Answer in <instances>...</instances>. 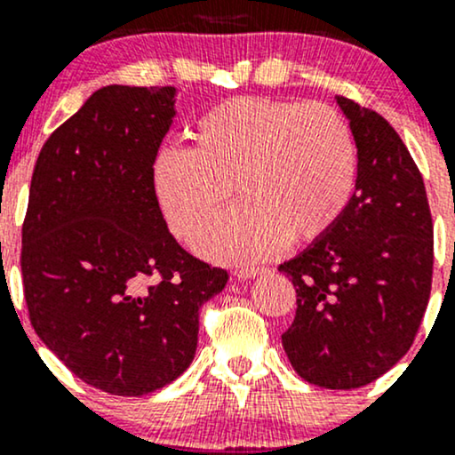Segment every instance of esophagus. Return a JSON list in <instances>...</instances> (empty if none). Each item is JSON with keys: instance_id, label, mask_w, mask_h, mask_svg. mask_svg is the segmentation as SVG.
Listing matches in <instances>:
<instances>
[{"instance_id": "esophagus-1", "label": "esophagus", "mask_w": 455, "mask_h": 455, "mask_svg": "<svg viewBox=\"0 0 455 455\" xmlns=\"http://www.w3.org/2000/svg\"><path fill=\"white\" fill-rule=\"evenodd\" d=\"M263 274V267H237L235 269V275L239 280H250V278H257V275Z\"/></svg>"}]
</instances>
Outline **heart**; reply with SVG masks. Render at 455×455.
Instances as JSON below:
<instances>
[{
    "mask_svg": "<svg viewBox=\"0 0 455 455\" xmlns=\"http://www.w3.org/2000/svg\"><path fill=\"white\" fill-rule=\"evenodd\" d=\"M190 149L164 148L151 162V188L171 231L192 243L231 196L228 212L198 252L250 263L284 243L323 237L355 188L357 149L347 119L325 104L242 96L192 124Z\"/></svg>",
    "mask_w": 455,
    "mask_h": 455,
    "instance_id": "obj_1",
    "label": "heart"
}]
</instances>
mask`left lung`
<instances>
[{
	"label": "left lung",
	"mask_w": 455,
	"mask_h": 455,
	"mask_svg": "<svg viewBox=\"0 0 455 455\" xmlns=\"http://www.w3.org/2000/svg\"><path fill=\"white\" fill-rule=\"evenodd\" d=\"M357 145L347 210L280 265L297 310L282 333L295 372L325 389H357L404 357L432 289L435 228L424 177L377 111L336 96Z\"/></svg>",
	"instance_id": "obj_1"
}]
</instances>
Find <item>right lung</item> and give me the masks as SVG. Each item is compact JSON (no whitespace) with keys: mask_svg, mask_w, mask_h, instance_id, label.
<instances>
[{"mask_svg":"<svg viewBox=\"0 0 455 455\" xmlns=\"http://www.w3.org/2000/svg\"><path fill=\"white\" fill-rule=\"evenodd\" d=\"M175 87L108 85L46 139L23 222L31 327L70 372L145 395L190 365L198 310L228 274L186 252L151 188Z\"/></svg>","mask_w":455,"mask_h":455,"instance_id":"obj_1","label":"right lung"}]
</instances>
